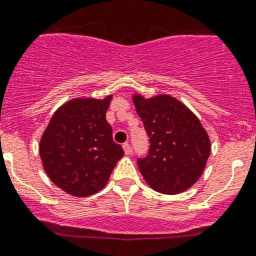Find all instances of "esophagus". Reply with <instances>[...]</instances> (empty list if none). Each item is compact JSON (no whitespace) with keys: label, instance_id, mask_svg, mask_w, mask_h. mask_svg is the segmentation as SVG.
Segmentation results:
<instances>
[{"label":"esophagus","instance_id":"esophagus-1","mask_svg":"<svg viewBox=\"0 0 256 256\" xmlns=\"http://www.w3.org/2000/svg\"><path fill=\"white\" fill-rule=\"evenodd\" d=\"M123 149H124V153L126 154V156H130V152H132V148H130V145L128 142H126L123 145Z\"/></svg>","mask_w":256,"mask_h":256}]
</instances>
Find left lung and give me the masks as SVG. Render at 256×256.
<instances>
[{
  "label": "left lung",
  "mask_w": 256,
  "mask_h": 256,
  "mask_svg": "<svg viewBox=\"0 0 256 256\" xmlns=\"http://www.w3.org/2000/svg\"><path fill=\"white\" fill-rule=\"evenodd\" d=\"M133 103L148 136V156L137 160L144 179L156 191L176 195L195 184L206 168L210 141L200 120L178 99L162 94Z\"/></svg>",
  "instance_id": "1"
}]
</instances>
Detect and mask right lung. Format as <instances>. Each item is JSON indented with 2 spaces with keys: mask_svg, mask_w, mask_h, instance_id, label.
I'll use <instances>...</instances> for the list:
<instances>
[{
  "mask_svg": "<svg viewBox=\"0 0 256 256\" xmlns=\"http://www.w3.org/2000/svg\"><path fill=\"white\" fill-rule=\"evenodd\" d=\"M112 95L72 99L54 114L40 140L43 168L57 187L70 195H92L108 182L124 156L106 120Z\"/></svg>",
  "mask_w": 256,
  "mask_h": 256,
  "instance_id": "add662e5",
  "label": "right lung"
}]
</instances>
